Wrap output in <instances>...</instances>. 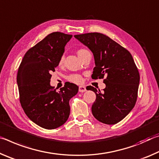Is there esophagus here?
I'll return each mask as SVG.
<instances>
[{
	"label": "esophagus",
	"mask_w": 159,
	"mask_h": 159,
	"mask_svg": "<svg viewBox=\"0 0 159 159\" xmlns=\"http://www.w3.org/2000/svg\"><path fill=\"white\" fill-rule=\"evenodd\" d=\"M85 91H87V89H86V87H84V86H80L79 87V92H80L83 93V92H84Z\"/></svg>",
	"instance_id": "34e87169"
}]
</instances>
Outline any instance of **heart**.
<instances>
[{
    "label": "heart",
    "instance_id": "b5f03b06",
    "mask_svg": "<svg viewBox=\"0 0 159 159\" xmlns=\"http://www.w3.org/2000/svg\"><path fill=\"white\" fill-rule=\"evenodd\" d=\"M87 51H88L87 50H86V49H84V48L78 50L77 55H78V56H79V58H80V57H81L83 54L85 53L86 52H87ZM63 60H64L63 57H61V59H60V61H59V65L62 64V62H63ZM67 80H68V81H70V82H73V83H75V84H80V83H82L83 81L82 77L80 75H70V76L67 77Z\"/></svg>",
    "mask_w": 159,
    "mask_h": 159
}]
</instances>
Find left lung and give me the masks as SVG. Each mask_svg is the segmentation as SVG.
<instances>
[{
	"instance_id": "8db88e82",
	"label": "left lung",
	"mask_w": 159,
	"mask_h": 159,
	"mask_svg": "<svg viewBox=\"0 0 159 159\" xmlns=\"http://www.w3.org/2000/svg\"><path fill=\"white\" fill-rule=\"evenodd\" d=\"M93 53L95 67L92 78L103 79L102 92L92 86L97 98L92 106L94 118L114 125L128 115L136 103L139 84L138 69L130 53L108 36L93 32L74 36Z\"/></svg>"
}]
</instances>
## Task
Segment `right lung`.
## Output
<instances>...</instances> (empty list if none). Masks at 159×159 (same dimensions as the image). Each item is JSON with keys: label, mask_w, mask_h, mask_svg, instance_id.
<instances>
[{"label": "right lung", "mask_w": 159, "mask_h": 159, "mask_svg": "<svg viewBox=\"0 0 159 159\" xmlns=\"http://www.w3.org/2000/svg\"><path fill=\"white\" fill-rule=\"evenodd\" d=\"M72 35L53 32L27 51L19 67L17 83L21 106L27 117L43 128L52 129L63 125L69 118V101L78 88L67 82L63 87L50 84L66 43Z\"/></svg>", "instance_id": "right-lung-1"}]
</instances>
